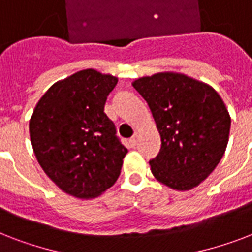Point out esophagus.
<instances>
[{
    "instance_id": "esophagus-1",
    "label": "esophagus",
    "mask_w": 252,
    "mask_h": 252,
    "mask_svg": "<svg viewBox=\"0 0 252 252\" xmlns=\"http://www.w3.org/2000/svg\"><path fill=\"white\" fill-rule=\"evenodd\" d=\"M137 141H138V136H137V133H136V134H134V136H132V137H130L129 142L133 146H136V145H137Z\"/></svg>"
}]
</instances>
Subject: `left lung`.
<instances>
[{
	"mask_svg": "<svg viewBox=\"0 0 252 252\" xmlns=\"http://www.w3.org/2000/svg\"><path fill=\"white\" fill-rule=\"evenodd\" d=\"M161 134V150L150 159L153 175L167 187L187 191L219 165L229 140L230 116L215 89L176 73L134 81Z\"/></svg>",
	"mask_w": 252,
	"mask_h": 252,
	"instance_id": "obj_1",
	"label": "left lung"
}]
</instances>
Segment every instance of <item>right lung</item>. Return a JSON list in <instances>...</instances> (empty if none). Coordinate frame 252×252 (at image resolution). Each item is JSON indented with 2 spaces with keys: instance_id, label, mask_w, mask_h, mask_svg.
<instances>
[{
  "instance_id": "add662e5",
  "label": "right lung",
  "mask_w": 252,
  "mask_h": 252,
  "mask_svg": "<svg viewBox=\"0 0 252 252\" xmlns=\"http://www.w3.org/2000/svg\"><path fill=\"white\" fill-rule=\"evenodd\" d=\"M118 78L86 69L49 87L33 110L30 137L39 165L66 193L91 199L114 186L128 149L104 114Z\"/></svg>"
}]
</instances>
